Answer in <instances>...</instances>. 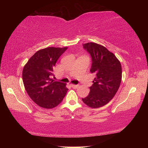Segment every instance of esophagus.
<instances>
[{
    "label": "esophagus",
    "instance_id": "obj_1",
    "mask_svg": "<svg viewBox=\"0 0 148 148\" xmlns=\"http://www.w3.org/2000/svg\"><path fill=\"white\" fill-rule=\"evenodd\" d=\"M71 86L73 88H74V89H76V88H78V87H79V85H74V84H71Z\"/></svg>",
    "mask_w": 148,
    "mask_h": 148
}]
</instances>
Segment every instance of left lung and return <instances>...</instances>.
Instances as JSON below:
<instances>
[{
	"label": "left lung",
	"instance_id": "left-lung-1",
	"mask_svg": "<svg viewBox=\"0 0 148 148\" xmlns=\"http://www.w3.org/2000/svg\"><path fill=\"white\" fill-rule=\"evenodd\" d=\"M92 57L90 72L96 75L90 94L83 102L92 108L102 107L110 102L118 91L122 79L121 62L112 52L100 44H83Z\"/></svg>",
	"mask_w": 148,
	"mask_h": 148
}]
</instances>
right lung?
<instances>
[{
  "instance_id": "right-lung-1",
  "label": "right lung",
  "mask_w": 148,
  "mask_h": 148,
  "mask_svg": "<svg viewBox=\"0 0 148 148\" xmlns=\"http://www.w3.org/2000/svg\"><path fill=\"white\" fill-rule=\"evenodd\" d=\"M67 47H48L40 50L24 66L22 78L30 98L44 108H53L63 100L68 89L66 84L52 79L53 69Z\"/></svg>"
}]
</instances>
